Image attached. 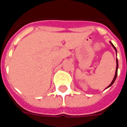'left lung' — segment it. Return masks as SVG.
Returning a JSON list of instances; mask_svg holds the SVG:
<instances>
[{"label":"left lung","instance_id":"1","mask_svg":"<svg viewBox=\"0 0 127 127\" xmlns=\"http://www.w3.org/2000/svg\"><path fill=\"white\" fill-rule=\"evenodd\" d=\"M110 43H111V45H112L113 47L114 48V49L115 50V51H116V53H117V49H116V48H115V47L113 45V44L111 42V41H110ZM116 63H117V66H116V70H115V76H114V78H113V79L112 82H111V83L107 87L106 89L108 88H109L110 86H111L113 85V84L114 83L115 81V80H116V78H117V70H118V67H119V63H118V60H117V59H116Z\"/></svg>","mask_w":127,"mask_h":127}]
</instances>
